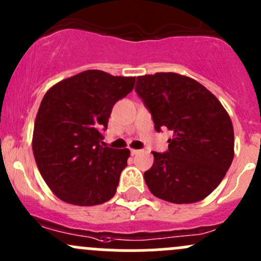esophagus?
<instances>
[{
  "mask_svg": "<svg viewBox=\"0 0 261 261\" xmlns=\"http://www.w3.org/2000/svg\"><path fill=\"white\" fill-rule=\"evenodd\" d=\"M138 153H139L138 149H130V154L132 155H136V154H138Z\"/></svg>",
  "mask_w": 261,
  "mask_h": 261,
  "instance_id": "obj_1",
  "label": "esophagus"
}]
</instances>
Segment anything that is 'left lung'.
I'll list each match as a JSON object with an SVG mask.
<instances>
[{
  "mask_svg": "<svg viewBox=\"0 0 261 261\" xmlns=\"http://www.w3.org/2000/svg\"><path fill=\"white\" fill-rule=\"evenodd\" d=\"M136 91L157 132H172L168 150L152 152L144 179L155 197L193 203L216 189L233 160V128L219 99L203 85L176 72L137 76Z\"/></svg>",
  "mask_w": 261,
  "mask_h": 261,
  "instance_id": "8db88e82",
  "label": "left lung"
}]
</instances>
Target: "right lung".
Listing matches in <instances>:
<instances>
[{
  "label": "right lung",
  "mask_w": 261,
  "mask_h": 261,
  "mask_svg": "<svg viewBox=\"0 0 261 261\" xmlns=\"http://www.w3.org/2000/svg\"><path fill=\"white\" fill-rule=\"evenodd\" d=\"M134 82V76L87 70L61 80L42 98L32 150L44 181L64 202L94 206L115 195L130 152L101 146V130Z\"/></svg>",
  "instance_id": "right-lung-1"
}]
</instances>
